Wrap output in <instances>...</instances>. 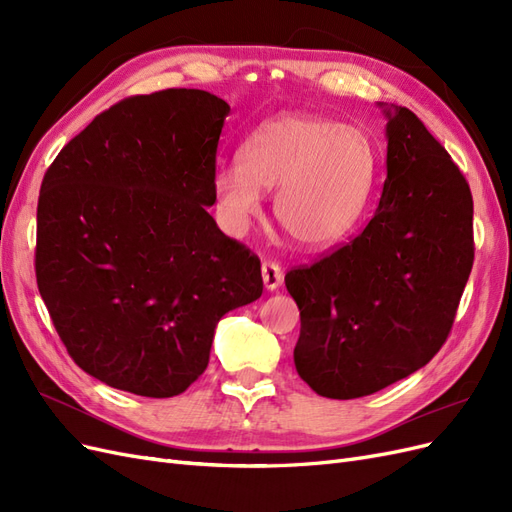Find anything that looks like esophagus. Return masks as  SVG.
Returning <instances> with one entry per match:
<instances>
[{
  "instance_id": "esophagus-1",
  "label": "esophagus",
  "mask_w": 512,
  "mask_h": 512,
  "mask_svg": "<svg viewBox=\"0 0 512 512\" xmlns=\"http://www.w3.org/2000/svg\"><path fill=\"white\" fill-rule=\"evenodd\" d=\"M262 282H265V288H267V290L280 288L282 282H284L282 267L277 265V262H273V260H265V262H262Z\"/></svg>"
}]
</instances>
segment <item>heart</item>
Returning <instances> with one entry per match:
<instances>
[{
  "label": "heart",
  "mask_w": 512,
  "mask_h": 512,
  "mask_svg": "<svg viewBox=\"0 0 512 512\" xmlns=\"http://www.w3.org/2000/svg\"><path fill=\"white\" fill-rule=\"evenodd\" d=\"M374 179L376 151L361 128L286 115L247 138L241 164L215 170L213 196L226 224L241 232L260 213L262 192L277 187V224L299 245L320 250L352 230Z\"/></svg>",
  "instance_id": "heart-1"
}]
</instances>
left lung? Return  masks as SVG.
Here are the masks:
<instances>
[{"instance_id": "left-lung-1", "label": "left lung", "mask_w": 512, "mask_h": 512, "mask_svg": "<svg viewBox=\"0 0 512 512\" xmlns=\"http://www.w3.org/2000/svg\"><path fill=\"white\" fill-rule=\"evenodd\" d=\"M384 115L386 179L374 218L284 280L301 312L294 367L329 399L371 395L427 365L451 333L474 262L466 177L406 106Z\"/></svg>"}]
</instances>
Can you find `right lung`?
Instances as JSON below:
<instances>
[{"label":"right lung","instance_id":"1","mask_svg":"<svg viewBox=\"0 0 512 512\" xmlns=\"http://www.w3.org/2000/svg\"><path fill=\"white\" fill-rule=\"evenodd\" d=\"M228 113L203 89L132 96L44 173L38 290L74 363L113 389L183 393L220 318L262 294L258 256L207 213Z\"/></svg>","mask_w":512,"mask_h":512}]
</instances>
